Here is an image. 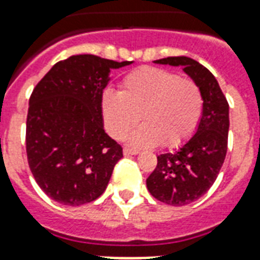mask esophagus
Wrapping results in <instances>:
<instances>
[{
    "mask_svg": "<svg viewBox=\"0 0 260 260\" xmlns=\"http://www.w3.org/2000/svg\"><path fill=\"white\" fill-rule=\"evenodd\" d=\"M139 150L136 149H132V147H124V154L125 156H134V154H138Z\"/></svg>",
    "mask_w": 260,
    "mask_h": 260,
    "instance_id": "34e87169",
    "label": "esophagus"
}]
</instances>
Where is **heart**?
Wrapping results in <instances>:
<instances>
[{"mask_svg":"<svg viewBox=\"0 0 260 260\" xmlns=\"http://www.w3.org/2000/svg\"><path fill=\"white\" fill-rule=\"evenodd\" d=\"M102 110L108 134L124 139L139 119L145 124L129 136L135 146H178L193 134L203 110L195 82L167 71L143 67L122 79L121 91L103 93Z\"/></svg>","mask_w":260,"mask_h":260,"instance_id":"1","label":"heart"}]
</instances>
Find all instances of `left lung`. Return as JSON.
Wrapping results in <instances>:
<instances>
[{
	"label": "left lung",
	"instance_id": "8db88e82",
	"mask_svg": "<svg viewBox=\"0 0 260 260\" xmlns=\"http://www.w3.org/2000/svg\"><path fill=\"white\" fill-rule=\"evenodd\" d=\"M154 62L182 67L203 99L195 135L175 152L157 156V166L146 180L147 189L157 201L184 206L205 195L220 173L227 153L229 103L212 72L195 59L167 57Z\"/></svg>",
	"mask_w": 260,
	"mask_h": 260
}]
</instances>
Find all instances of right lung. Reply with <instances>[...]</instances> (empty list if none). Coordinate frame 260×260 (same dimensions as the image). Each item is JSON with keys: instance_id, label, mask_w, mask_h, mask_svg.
<instances>
[{"instance_id": "obj_1", "label": "right lung", "mask_w": 260, "mask_h": 260, "mask_svg": "<svg viewBox=\"0 0 260 260\" xmlns=\"http://www.w3.org/2000/svg\"><path fill=\"white\" fill-rule=\"evenodd\" d=\"M131 64L72 55L35 87L26 121L27 161L39 186L55 202L79 206L106 191L122 147L104 132L103 90L111 69Z\"/></svg>"}]
</instances>
